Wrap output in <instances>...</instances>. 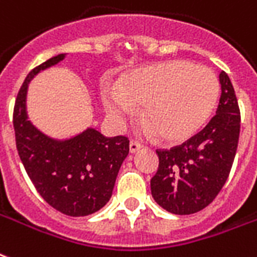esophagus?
<instances>
[{
    "instance_id": "obj_1",
    "label": "esophagus",
    "mask_w": 257,
    "mask_h": 257,
    "mask_svg": "<svg viewBox=\"0 0 257 257\" xmlns=\"http://www.w3.org/2000/svg\"><path fill=\"white\" fill-rule=\"evenodd\" d=\"M142 148H143L142 144L135 142V140H131V143H129V151H131V154H136V152H139Z\"/></svg>"
}]
</instances>
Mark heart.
I'll return each instance as SVG.
<instances>
[{"instance_id": "1", "label": "heart", "mask_w": 257, "mask_h": 257, "mask_svg": "<svg viewBox=\"0 0 257 257\" xmlns=\"http://www.w3.org/2000/svg\"><path fill=\"white\" fill-rule=\"evenodd\" d=\"M220 95V83L210 68L187 60H171L129 72L120 85L105 87L102 102L107 114L120 121L143 105L142 117L170 143L185 142L210 117Z\"/></svg>"}]
</instances>
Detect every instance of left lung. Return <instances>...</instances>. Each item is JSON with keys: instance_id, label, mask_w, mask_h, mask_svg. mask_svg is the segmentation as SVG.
I'll return each mask as SVG.
<instances>
[{"instance_id": "1", "label": "left lung", "mask_w": 257, "mask_h": 257, "mask_svg": "<svg viewBox=\"0 0 257 257\" xmlns=\"http://www.w3.org/2000/svg\"><path fill=\"white\" fill-rule=\"evenodd\" d=\"M220 83V103L209 124L182 146L156 151L159 168L151 179V193L172 214L205 209L228 179L240 136V109L225 71Z\"/></svg>"}]
</instances>
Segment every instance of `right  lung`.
<instances>
[{"label":"right lung","instance_id":"right-lung-1","mask_svg":"<svg viewBox=\"0 0 257 257\" xmlns=\"http://www.w3.org/2000/svg\"><path fill=\"white\" fill-rule=\"evenodd\" d=\"M64 58L66 54H59L27 75L16 98L13 126L20 159L37 193L60 213L83 217L98 211L110 199L117 174L129 154V140L125 136L105 137L94 128L58 140L29 121V82Z\"/></svg>","mask_w":257,"mask_h":257}]
</instances>
